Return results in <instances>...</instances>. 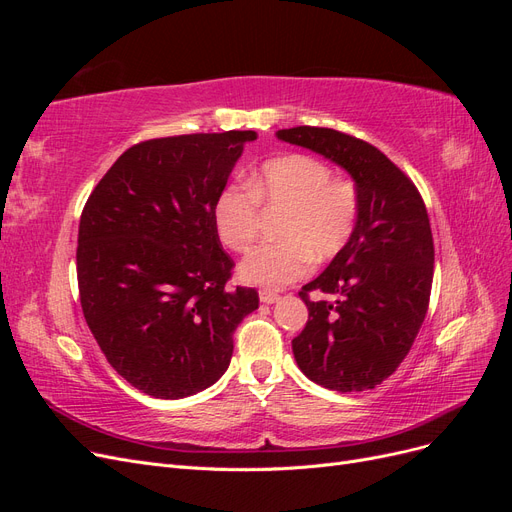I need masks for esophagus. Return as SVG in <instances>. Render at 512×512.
<instances>
[{
	"label": "esophagus",
	"instance_id": "esophagus-1",
	"mask_svg": "<svg viewBox=\"0 0 512 512\" xmlns=\"http://www.w3.org/2000/svg\"><path fill=\"white\" fill-rule=\"evenodd\" d=\"M280 301V294L275 292H269V290H260V303H267V305H273Z\"/></svg>",
	"mask_w": 512,
	"mask_h": 512
}]
</instances>
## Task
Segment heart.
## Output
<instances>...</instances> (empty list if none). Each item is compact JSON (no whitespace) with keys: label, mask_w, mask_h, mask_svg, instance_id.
Segmentation results:
<instances>
[{"label":"heart","mask_w":512,"mask_h":512,"mask_svg":"<svg viewBox=\"0 0 512 512\" xmlns=\"http://www.w3.org/2000/svg\"><path fill=\"white\" fill-rule=\"evenodd\" d=\"M256 203L284 207L280 243L258 245L237 269L243 284L280 290L301 280L316 260L337 256L352 239L361 196L348 179H333L318 158L290 153L262 164L245 185H226L215 196L213 226L232 252H245L258 228Z\"/></svg>","instance_id":"b5f03b06"}]
</instances>
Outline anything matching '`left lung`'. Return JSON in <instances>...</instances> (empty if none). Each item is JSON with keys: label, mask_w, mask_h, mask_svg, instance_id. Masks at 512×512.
<instances>
[{"label": "left lung", "mask_w": 512, "mask_h": 512, "mask_svg": "<svg viewBox=\"0 0 512 512\" xmlns=\"http://www.w3.org/2000/svg\"><path fill=\"white\" fill-rule=\"evenodd\" d=\"M275 136L342 166L361 196L352 239L299 292L309 318L292 339L294 361L324 389H374L406 359L427 314L433 239L425 203L380 149L359 138L312 126ZM312 289L336 301L312 302Z\"/></svg>", "instance_id": "left-lung-1"}]
</instances>
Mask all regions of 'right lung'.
Instances as JSON below:
<instances>
[{"label":"right lung","instance_id":"obj_1","mask_svg":"<svg viewBox=\"0 0 512 512\" xmlns=\"http://www.w3.org/2000/svg\"><path fill=\"white\" fill-rule=\"evenodd\" d=\"M252 130L153 138L123 151L81 215L76 275L87 327L134 389L181 399L230 365L232 333L258 309L228 290L232 260L213 203Z\"/></svg>","mask_w":512,"mask_h":512}]
</instances>
